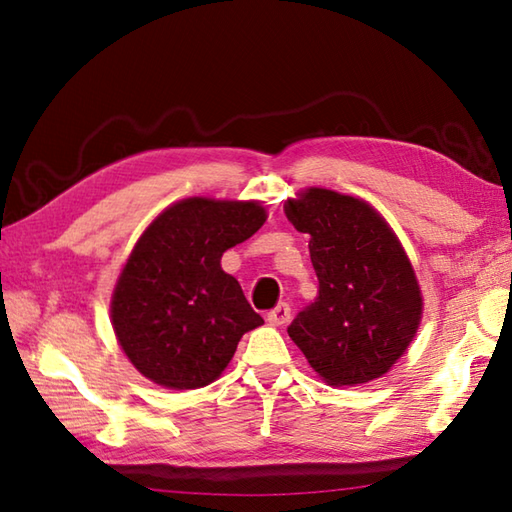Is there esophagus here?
<instances>
[{"mask_svg":"<svg viewBox=\"0 0 512 512\" xmlns=\"http://www.w3.org/2000/svg\"><path fill=\"white\" fill-rule=\"evenodd\" d=\"M266 319L270 325H286L290 321V306L288 303H279L275 310L268 312Z\"/></svg>","mask_w":512,"mask_h":512,"instance_id":"obj_1","label":"esophagus"}]
</instances>
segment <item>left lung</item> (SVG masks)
<instances>
[{"mask_svg":"<svg viewBox=\"0 0 512 512\" xmlns=\"http://www.w3.org/2000/svg\"><path fill=\"white\" fill-rule=\"evenodd\" d=\"M310 235L319 297L288 325L290 339L325 383L361 385L383 376L418 330L422 297L396 235L367 202L310 189L286 202Z\"/></svg>","mask_w":512,"mask_h":512,"instance_id":"obj_1","label":"left lung"}]
</instances>
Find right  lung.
Masks as SVG:
<instances>
[{"mask_svg":"<svg viewBox=\"0 0 512 512\" xmlns=\"http://www.w3.org/2000/svg\"><path fill=\"white\" fill-rule=\"evenodd\" d=\"M266 222L257 202L189 198L158 215L112 299L118 343L140 374L173 389L213 383L264 319L220 259Z\"/></svg>","mask_w":512,"mask_h":512,"instance_id":"right-lung-1","label":"right lung"}]
</instances>
